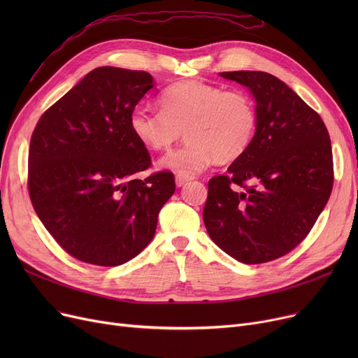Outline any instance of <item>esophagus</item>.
Returning a JSON list of instances; mask_svg holds the SVG:
<instances>
[{
    "instance_id": "1",
    "label": "esophagus",
    "mask_w": 358,
    "mask_h": 358,
    "mask_svg": "<svg viewBox=\"0 0 358 358\" xmlns=\"http://www.w3.org/2000/svg\"><path fill=\"white\" fill-rule=\"evenodd\" d=\"M192 180V177H189V176H181V174H178L177 177H176V184H177V187H182V185H185L187 182H189Z\"/></svg>"
}]
</instances>
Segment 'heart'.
Returning a JSON list of instances; mask_svg holds the SVG:
<instances>
[{"mask_svg":"<svg viewBox=\"0 0 358 358\" xmlns=\"http://www.w3.org/2000/svg\"><path fill=\"white\" fill-rule=\"evenodd\" d=\"M161 111L138 107L129 117L134 136L152 150H168L180 138L187 143L158 165L181 176L204 171L215 159L227 164L250 148L257 111L247 92L224 91L201 81L169 85L159 96Z\"/></svg>","mask_w":358,"mask_h":358,"instance_id":"1","label":"heart"}]
</instances>
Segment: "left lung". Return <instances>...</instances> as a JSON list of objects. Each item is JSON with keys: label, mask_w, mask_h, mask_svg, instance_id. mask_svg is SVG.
I'll return each instance as SVG.
<instances>
[{"label": "left lung", "mask_w": 358, "mask_h": 358, "mask_svg": "<svg viewBox=\"0 0 358 358\" xmlns=\"http://www.w3.org/2000/svg\"><path fill=\"white\" fill-rule=\"evenodd\" d=\"M219 75L250 90L257 129L228 174L209 181L204 227L232 258L262 264L296 248L322 213L334 182L331 139L321 116L274 75Z\"/></svg>", "instance_id": "left-lung-1"}]
</instances>
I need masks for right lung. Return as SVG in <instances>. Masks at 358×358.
<instances>
[{
  "label": "right lung",
  "instance_id": "add662e5",
  "mask_svg": "<svg viewBox=\"0 0 358 358\" xmlns=\"http://www.w3.org/2000/svg\"><path fill=\"white\" fill-rule=\"evenodd\" d=\"M152 75L115 66L88 72L37 122L29 149V194L55 241L72 257L116 267L152 241L176 192L173 173L136 178L150 165L129 126Z\"/></svg>",
  "mask_w": 358,
  "mask_h": 358
}]
</instances>
